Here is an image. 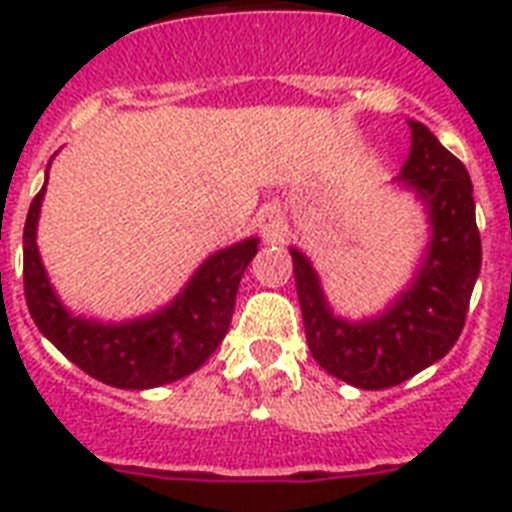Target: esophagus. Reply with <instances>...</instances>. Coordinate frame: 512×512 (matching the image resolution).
<instances>
[{"label":"esophagus","instance_id":"34e87169","mask_svg":"<svg viewBox=\"0 0 512 512\" xmlns=\"http://www.w3.org/2000/svg\"><path fill=\"white\" fill-rule=\"evenodd\" d=\"M257 228H260V236L268 244H276L287 236V215L279 204H265L257 215Z\"/></svg>","mask_w":512,"mask_h":512}]
</instances>
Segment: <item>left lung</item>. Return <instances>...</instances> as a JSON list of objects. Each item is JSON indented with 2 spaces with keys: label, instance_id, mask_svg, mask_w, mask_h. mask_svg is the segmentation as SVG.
<instances>
[{
  "label": "left lung",
  "instance_id": "8db88e82",
  "mask_svg": "<svg viewBox=\"0 0 512 512\" xmlns=\"http://www.w3.org/2000/svg\"><path fill=\"white\" fill-rule=\"evenodd\" d=\"M412 148L396 180L428 209L430 241L404 292L372 319L332 311L313 263L292 252L297 297L311 356L332 377L364 390L393 388L454 348L481 273V236L465 164L433 132L409 122Z\"/></svg>",
  "mask_w": 512,
  "mask_h": 512
}]
</instances>
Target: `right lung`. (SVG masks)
<instances>
[{
  "label": "right lung",
  "instance_id": "right-lung-1",
  "mask_svg": "<svg viewBox=\"0 0 512 512\" xmlns=\"http://www.w3.org/2000/svg\"><path fill=\"white\" fill-rule=\"evenodd\" d=\"M44 185L23 228V289L39 332L82 372L114 388H159L196 372L231 327L239 281L260 241L244 239L209 255L162 311L116 324L84 319L60 303L36 247Z\"/></svg>",
  "mask_w": 512,
  "mask_h": 512
}]
</instances>
